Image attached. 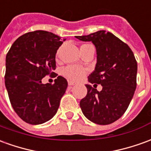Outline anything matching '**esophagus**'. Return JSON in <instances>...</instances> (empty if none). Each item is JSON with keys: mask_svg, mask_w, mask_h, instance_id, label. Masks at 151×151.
<instances>
[{"mask_svg": "<svg viewBox=\"0 0 151 151\" xmlns=\"http://www.w3.org/2000/svg\"><path fill=\"white\" fill-rule=\"evenodd\" d=\"M75 83L74 82H72V81H68V85L69 86H73V85H75Z\"/></svg>", "mask_w": 151, "mask_h": 151, "instance_id": "34e87169", "label": "esophagus"}]
</instances>
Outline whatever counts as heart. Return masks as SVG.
<instances>
[{"label": "heart", "mask_w": 151, "mask_h": 151, "mask_svg": "<svg viewBox=\"0 0 151 151\" xmlns=\"http://www.w3.org/2000/svg\"><path fill=\"white\" fill-rule=\"evenodd\" d=\"M62 73L70 81H78L84 77V76L87 73V70L80 66L70 65L63 68Z\"/></svg>", "instance_id": "heart-1"}]
</instances>
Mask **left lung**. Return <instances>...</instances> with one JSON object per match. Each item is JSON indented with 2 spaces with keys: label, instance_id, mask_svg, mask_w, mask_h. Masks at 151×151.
I'll return each mask as SVG.
<instances>
[{
  "label": "left lung",
  "instance_id": "1",
  "mask_svg": "<svg viewBox=\"0 0 151 151\" xmlns=\"http://www.w3.org/2000/svg\"><path fill=\"white\" fill-rule=\"evenodd\" d=\"M76 38L94 45L97 63L88 81L102 86L99 92L85 84L87 95L80 102L82 112L97 124H112L124 114L136 90L137 63L134 54L127 44L103 30Z\"/></svg>",
  "mask_w": 151,
  "mask_h": 151
}]
</instances>
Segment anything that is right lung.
Instances as JSON below:
<instances>
[{"label": "right lung", "instance_id": "obj_1", "mask_svg": "<svg viewBox=\"0 0 151 151\" xmlns=\"http://www.w3.org/2000/svg\"><path fill=\"white\" fill-rule=\"evenodd\" d=\"M66 39L46 31H35L16 40L5 58V88L14 111L30 124H41L55 115L67 88L58 76L54 84L42 79L56 68L57 50Z\"/></svg>", "mask_w": 151, "mask_h": 151}]
</instances>
